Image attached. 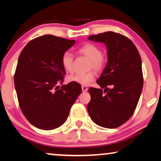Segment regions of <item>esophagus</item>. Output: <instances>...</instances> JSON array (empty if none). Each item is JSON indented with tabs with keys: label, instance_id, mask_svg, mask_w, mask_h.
Returning a JSON list of instances; mask_svg holds the SVG:
<instances>
[{
	"label": "esophagus",
	"instance_id": "1",
	"mask_svg": "<svg viewBox=\"0 0 161 161\" xmlns=\"http://www.w3.org/2000/svg\"><path fill=\"white\" fill-rule=\"evenodd\" d=\"M82 91H83V92H87V91H88V88L86 87V86H82Z\"/></svg>",
	"mask_w": 161,
	"mask_h": 161
}]
</instances>
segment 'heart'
Here are the masks:
<instances>
[{"instance_id": "obj_1", "label": "heart", "mask_w": 161, "mask_h": 161, "mask_svg": "<svg viewBox=\"0 0 161 161\" xmlns=\"http://www.w3.org/2000/svg\"><path fill=\"white\" fill-rule=\"evenodd\" d=\"M79 52L86 56L91 61V67L95 70L99 71L104 67V60L102 59L101 48L92 43H86L81 46ZM62 65L66 72L71 73L73 71V55L69 52H65L62 54L61 59ZM95 79V74L91 71L85 74H75L68 77L69 82H74L82 86H88Z\"/></svg>"}]
</instances>
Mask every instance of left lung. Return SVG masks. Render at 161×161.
Masks as SVG:
<instances>
[{
    "instance_id": "obj_1",
    "label": "left lung",
    "mask_w": 161,
    "mask_h": 161,
    "mask_svg": "<svg viewBox=\"0 0 161 161\" xmlns=\"http://www.w3.org/2000/svg\"><path fill=\"white\" fill-rule=\"evenodd\" d=\"M108 49V62L97 80L100 88L91 87L87 105L92 120L99 126L115 129L131 117L143 88L142 60L134 43L123 35L105 32L88 37Z\"/></svg>"
}]
</instances>
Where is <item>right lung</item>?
Instances as JSON below:
<instances>
[{"mask_svg": "<svg viewBox=\"0 0 161 161\" xmlns=\"http://www.w3.org/2000/svg\"><path fill=\"white\" fill-rule=\"evenodd\" d=\"M75 43L52 35L30 41L19 57L14 86L19 107L27 120L43 130L59 127L80 94L81 86L64 81L62 54Z\"/></svg>", "mask_w": 161, "mask_h": 161, "instance_id": "add662e5", "label": "right lung"}]
</instances>
